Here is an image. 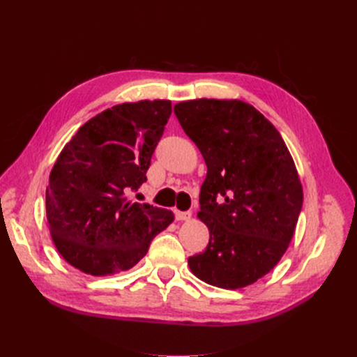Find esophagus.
Segmentation results:
<instances>
[{
    "label": "esophagus",
    "mask_w": 357,
    "mask_h": 357,
    "mask_svg": "<svg viewBox=\"0 0 357 357\" xmlns=\"http://www.w3.org/2000/svg\"><path fill=\"white\" fill-rule=\"evenodd\" d=\"M192 218L190 211H178L176 210V219L177 220H189Z\"/></svg>",
    "instance_id": "34e87169"
}]
</instances>
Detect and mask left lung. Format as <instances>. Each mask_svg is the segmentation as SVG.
Segmentation results:
<instances>
[{"label": "left lung", "instance_id": "8db88e82", "mask_svg": "<svg viewBox=\"0 0 357 357\" xmlns=\"http://www.w3.org/2000/svg\"><path fill=\"white\" fill-rule=\"evenodd\" d=\"M174 113L207 165L198 219L210 241L188 259L190 271L215 287L250 286L294 238L304 197L294 158L275 126L241 100L183 101Z\"/></svg>", "mask_w": 357, "mask_h": 357}]
</instances>
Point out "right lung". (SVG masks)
I'll return each instance as SVG.
<instances>
[{"mask_svg": "<svg viewBox=\"0 0 357 357\" xmlns=\"http://www.w3.org/2000/svg\"><path fill=\"white\" fill-rule=\"evenodd\" d=\"M171 116L169 100L117 104L93 116L63 146L46 189V215L59 255L93 277L128 271L174 213L126 199L146 171Z\"/></svg>", "mask_w": 357, "mask_h": 357, "instance_id": "obj_1", "label": "right lung"}]
</instances>
